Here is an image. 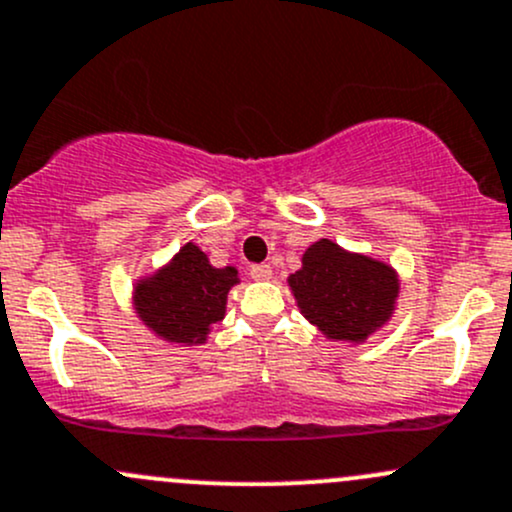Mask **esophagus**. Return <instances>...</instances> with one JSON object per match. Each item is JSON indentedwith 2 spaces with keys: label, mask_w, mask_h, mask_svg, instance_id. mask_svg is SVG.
Masks as SVG:
<instances>
[{
  "label": "esophagus",
  "mask_w": 512,
  "mask_h": 512,
  "mask_svg": "<svg viewBox=\"0 0 512 512\" xmlns=\"http://www.w3.org/2000/svg\"><path fill=\"white\" fill-rule=\"evenodd\" d=\"M250 277L257 279V282H267V279H272V267L270 265H252Z\"/></svg>",
  "instance_id": "obj_1"
}]
</instances>
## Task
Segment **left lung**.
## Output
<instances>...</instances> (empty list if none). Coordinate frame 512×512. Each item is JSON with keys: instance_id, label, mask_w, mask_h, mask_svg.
Returning a JSON list of instances; mask_svg holds the SVG:
<instances>
[{"instance_id": "1", "label": "left lung", "mask_w": 512, "mask_h": 512, "mask_svg": "<svg viewBox=\"0 0 512 512\" xmlns=\"http://www.w3.org/2000/svg\"><path fill=\"white\" fill-rule=\"evenodd\" d=\"M299 311L331 341L358 346L392 319L400 297L395 267L321 238L287 279Z\"/></svg>"}]
</instances>
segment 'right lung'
Returning <instances> with one entry per match:
<instances>
[{"instance_id": "right-lung-1", "label": "right lung", "mask_w": 512, "mask_h": 512, "mask_svg": "<svg viewBox=\"0 0 512 512\" xmlns=\"http://www.w3.org/2000/svg\"><path fill=\"white\" fill-rule=\"evenodd\" d=\"M235 284V267H213L196 242H186L164 267L134 282V314L161 341L201 346L213 324L223 321Z\"/></svg>"}]
</instances>
